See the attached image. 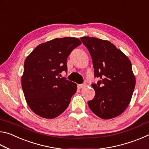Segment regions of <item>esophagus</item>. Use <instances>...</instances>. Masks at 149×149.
I'll use <instances>...</instances> for the list:
<instances>
[{
  "label": "esophagus",
  "instance_id": "1",
  "mask_svg": "<svg viewBox=\"0 0 149 149\" xmlns=\"http://www.w3.org/2000/svg\"><path fill=\"white\" fill-rule=\"evenodd\" d=\"M86 86V84H81V85H77V87L79 88V89H81V88L84 87Z\"/></svg>",
  "mask_w": 149,
  "mask_h": 149
}]
</instances>
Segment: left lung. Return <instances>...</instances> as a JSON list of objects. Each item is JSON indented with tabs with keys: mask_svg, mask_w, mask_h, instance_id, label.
Masks as SVG:
<instances>
[{
	"mask_svg": "<svg viewBox=\"0 0 149 149\" xmlns=\"http://www.w3.org/2000/svg\"><path fill=\"white\" fill-rule=\"evenodd\" d=\"M80 39L91 56L95 76L100 79L97 84H92L95 96L88 101L89 107L102 119L117 117L128 107L134 91L132 63L109 41L91 37Z\"/></svg>",
	"mask_w": 149,
	"mask_h": 149,
	"instance_id": "8db88e82",
	"label": "left lung"
}]
</instances>
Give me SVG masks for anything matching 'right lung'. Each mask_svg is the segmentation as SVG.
I'll return each mask as SVG.
<instances>
[{
	"mask_svg": "<svg viewBox=\"0 0 149 149\" xmlns=\"http://www.w3.org/2000/svg\"><path fill=\"white\" fill-rule=\"evenodd\" d=\"M81 44L75 37L56 38L38 45L24 62L22 87L27 105L42 118L52 119L66 110L77 84L60 77L66 60Z\"/></svg>",
	"mask_w": 149,
	"mask_h": 149,
	"instance_id": "obj_1",
	"label": "right lung"
}]
</instances>
